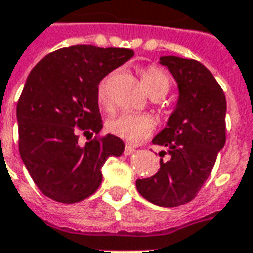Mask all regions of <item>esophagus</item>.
<instances>
[{
	"label": "esophagus",
	"instance_id": "34e87169",
	"mask_svg": "<svg viewBox=\"0 0 253 253\" xmlns=\"http://www.w3.org/2000/svg\"><path fill=\"white\" fill-rule=\"evenodd\" d=\"M135 147L131 145H126V147H125V155H131L132 153H135Z\"/></svg>",
	"mask_w": 253,
	"mask_h": 253
}]
</instances>
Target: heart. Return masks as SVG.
Here are the masks:
<instances>
[{"instance_id":"obj_1","label":"heart","mask_w":253,"mask_h":253,"mask_svg":"<svg viewBox=\"0 0 253 253\" xmlns=\"http://www.w3.org/2000/svg\"><path fill=\"white\" fill-rule=\"evenodd\" d=\"M142 82L147 92L153 95H165L169 89V79L164 71L158 67H147L142 72ZM96 100L99 107L110 111L112 102L108 93V78L103 79L96 89ZM107 131L127 142H139L153 132L155 127L154 118L149 114H132L122 112L110 118L106 123Z\"/></svg>"}]
</instances>
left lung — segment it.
<instances>
[{"label":"left lung","mask_w":253,"mask_h":253,"mask_svg":"<svg viewBox=\"0 0 253 253\" xmlns=\"http://www.w3.org/2000/svg\"><path fill=\"white\" fill-rule=\"evenodd\" d=\"M178 84V102L168 126L153 139L169 154L150 178L136 181V189L150 203L178 207L192 201L212 173L217 154L225 145L226 100L220 84L197 60L162 56Z\"/></svg>","instance_id":"8db88e82"}]
</instances>
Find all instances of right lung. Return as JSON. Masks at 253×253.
Returning <instances> with one entry per match:
<instances>
[{
  "label": "right lung",
  "instance_id": "1",
  "mask_svg": "<svg viewBox=\"0 0 253 253\" xmlns=\"http://www.w3.org/2000/svg\"><path fill=\"white\" fill-rule=\"evenodd\" d=\"M134 56L131 49L72 45L40 60L17 103L18 150L32 179L46 197L74 204L102 184V166L125 150L121 138L100 136L96 89L100 80ZM97 136L79 146L77 132Z\"/></svg>",
  "mask_w": 253,
  "mask_h": 253
}]
</instances>
